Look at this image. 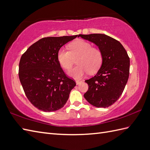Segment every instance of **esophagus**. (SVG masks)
<instances>
[{
    "mask_svg": "<svg viewBox=\"0 0 150 150\" xmlns=\"http://www.w3.org/2000/svg\"><path fill=\"white\" fill-rule=\"evenodd\" d=\"M82 81H76V85H79V84H80V83H81V82H82Z\"/></svg>",
    "mask_w": 150,
    "mask_h": 150,
    "instance_id": "obj_1",
    "label": "esophagus"
}]
</instances>
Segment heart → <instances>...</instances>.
<instances>
[{"label":"heart","mask_w":150,"mask_h":150,"mask_svg":"<svg viewBox=\"0 0 150 150\" xmlns=\"http://www.w3.org/2000/svg\"><path fill=\"white\" fill-rule=\"evenodd\" d=\"M69 50L61 48L57 53V60L64 69L69 70L75 63L78 65L68 72L71 77L79 79L89 71L93 74L98 71L103 62V52L99 48L84 40L74 41L69 45Z\"/></svg>","instance_id":"obj_1"}]
</instances>
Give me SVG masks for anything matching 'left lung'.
Segmentation results:
<instances>
[{
  "label": "left lung",
  "instance_id": "1",
  "mask_svg": "<svg viewBox=\"0 0 150 150\" xmlns=\"http://www.w3.org/2000/svg\"><path fill=\"white\" fill-rule=\"evenodd\" d=\"M79 36L93 42L102 51L103 59L95 76L86 80L88 90L83 95L88 102L96 107L112 105L122 95L130 71V58L120 41L103 34Z\"/></svg>",
  "mask_w": 150,
  "mask_h": 150
}]
</instances>
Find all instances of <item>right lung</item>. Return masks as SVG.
<instances>
[{
  "label": "right lung",
  "mask_w": 150,
  "mask_h": 150,
  "mask_svg": "<svg viewBox=\"0 0 150 150\" xmlns=\"http://www.w3.org/2000/svg\"><path fill=\"white\" fill-rule=\"evenodd\" d=\"M78 35L47 37L38 40L21 57L19 79L29 102L44 112L63 107L71 89L76 86L57 60V53L64 45Z\"/></svg>",
  "instance_id": "obj_1"
}]
</instances>
